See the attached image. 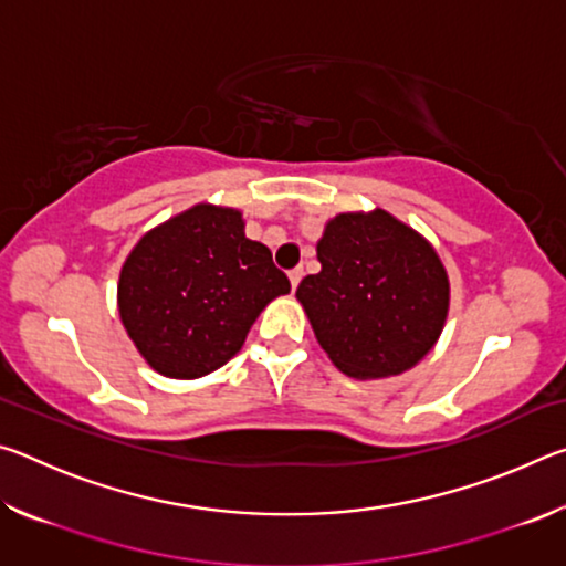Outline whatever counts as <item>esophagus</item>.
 <instances>
[{
    "mask_svg": "<svg viewBox=\"0 0 566 566\" xmlns=\"http://www.w3.org/2000/svg\"><path fill=\"white\" fill-rule=\"evenodd\" d=\"M302 266H296V270H292L290 272V282H292V290H296V286H300V282H302Z\"/></svg>",
    "mask_w": 566,
    "mask_h": 566,
    "instance_id": "esophagus-1",
    "label": "esophagus"
}]
</instances>
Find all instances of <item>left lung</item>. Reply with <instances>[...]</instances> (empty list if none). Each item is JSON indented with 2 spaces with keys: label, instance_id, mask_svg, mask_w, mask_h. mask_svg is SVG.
Wrapping results in <instances>:
<instances>
[{
  "label": "left lung",
  "instance_id": "8db88e82",
  "mask_svg": "<svg viewBox=\"0 0 566 566\" xmlns=\"http://www.w3.org/2000/svg\"><path fill=\"white\" fill-rule=\"evenodd\" d=\"M322 270L296 286L314 337L354 379L395 377L434 347L449 312V280L434 247L385 209L329 219Z\"/></svg>",
  "mask_w": 566,
  "mask_h": 566
}]
</instances>
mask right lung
Listing matches in <instances>:
<instances>
[{"instance_id": "add662e5", "label": "right lung", "mask_w": 566, "mask_h": 566, "mask_svg": "<svg viewBox=\"0 0 566 566\" xmlns=\"http://www.w3.org/2000/svg\"><path fill=\"white\" fill-rule=\"evenodd\" d=\"M290 280L239 209L195 205L139 239L122 266L119 317L151 369L197 379L242 349L260 312Z\"/></svg>"}]
</instances>
